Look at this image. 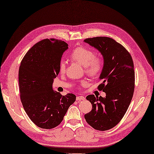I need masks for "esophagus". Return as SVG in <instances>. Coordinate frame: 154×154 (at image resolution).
I'll return each mask as SVG.
<instances>
[{
	"label": "esophagus",
	"instance_id": "esophagus-1",
	"mask_svg": "<svg viewBox=\"0 0 154 154\" xmlns=\"http://www.w3.org/2000/svg\"><path fill=\"white\" fill-rule=\"evenodd\" d=\"M85 99V97L84 96H82V95H79V96L76 97V100H78V101H80V100Z\"/></svg>",
	"mask_w": 154,
	"mask_h": 154
}]
</instances>
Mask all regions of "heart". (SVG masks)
Returning a JSON list of instances; mask_svg holds the SVG:
<instances>
[{
    "instance_id": "1",
    "label": "heart",
    "mask_w": 154,
    "mask_h": 154,
    "mask_svg": "<svg viewBox=\"0 0 154 154\" xmlns=\"http://www.w3.org/2000/svg\"><path fill=\"white\" fill-rule=\"evenodd\" d=\"M71 59L83 66L86 72L91 76L98 75L101 71L103 63L101 59L95 57V53L85 47H79L74 50L71 54ZM66 62L65 60H61L59 64V71L60 73L66 71ZM85 83V82H83Z\"/></svg>"
}]
</instances>
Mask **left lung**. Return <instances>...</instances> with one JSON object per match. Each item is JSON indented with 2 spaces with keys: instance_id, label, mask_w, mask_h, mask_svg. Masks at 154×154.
Segmentation results:
<instances>
[{
  "instance_id": "obj_1",
  "label": "left lung",
  "mask_w": 154,
  "mask_h": 154,
  "mask_svg": "<svg viewBox=\"0 0 154 154\" xmlns=\"http://www.w3.org/2000/svg\"><path fill=\"white\" fill-rule=\"evenodd\" d=\"M97 50L103 58L98 88L106 97L89 95L86 99L92 109L85 115L87 122L99 131H106L117 125L128 110L134 90V63L129 53L114 39L96 37L83 41Z\"/></svg>"
}]
</instances>
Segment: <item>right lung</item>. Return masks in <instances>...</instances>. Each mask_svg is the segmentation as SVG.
<instances>
[{
	"label": "right lung",
	"mask_w": 154,
	"mask_h": 154,
	"mask_svg": "<svg viewBox=\"0 0 154 154\" xmlns=\"http://www.w3.org/2000/svg\"><path fill=\"white\" fill-rule=\"evenodd\" d=\"M67 49L64 41L43 39L31 48L21 62V101L30 119L40 128L50 129L59 125L76 100L75 94L62 95L53 88L62 55Z\"/></svg>",
	"instance_id": "obj_1"
}]
</instances>
